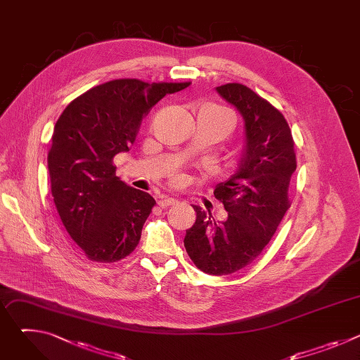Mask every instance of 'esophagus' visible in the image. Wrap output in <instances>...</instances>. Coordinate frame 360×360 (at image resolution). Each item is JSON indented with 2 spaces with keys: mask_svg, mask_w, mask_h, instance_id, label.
<instances>
[{
  "mask_svg": "<svg viewBox=\"0 0 360 360\" xmlns=\"http://www.w3.org/2000/svg\"><path fill=\"white\" fill-rule=\"evenodd\" d=\"M175 202H176V199H174V198L162 196V198L158 200V205H160V208H168V207H171V205H174Z\"/></svg>",
  "mask_w": 360,
  "mask_h": 360,
  "instance_id": "1",
  "label": "esophagus"
}]
</instances>
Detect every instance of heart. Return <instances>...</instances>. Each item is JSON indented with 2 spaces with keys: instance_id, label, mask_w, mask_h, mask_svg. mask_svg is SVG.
Instances as JSON below:
<instances>
[{
  "instance_id": "obj_1",
  "label": "heart",
  "mask_w": 360,
  "mask_h": 360,
  "mask_svg": "<svg viewBox=\"0 0 360 360\" xmlns=\"http://www.w3.org/2000/svg\"><path fill=\"white\" fill-rule=\"evenodd\" d=\"M205 110H210V111H214V112H217V114H221V115H224L225 118H228L229 120V117H228V114L222 110V108H219V107H217V105H208V107H205Z\"/></svg>"
}]
</instances>
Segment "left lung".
<instances>
[{
	"label": "left lung",
	"mask_w": 360,
	"mask_h": 360,
	"mask_svg": "<svg viewBox=\"0 0 360 360\" xmlns=\"http://www.w3.org/2000/svg\"><path fill=\"white\" fill-rule=\"evenodd\" d=\"M217 92L243 120L242 155L235 174L214 191L228 218L215 222L192 205L196 221L184 245L198 269L221 276L252 264L276 232L289 208L296 157L290 128L268 101L242 84L221 85Z\"/></svg>",
	"instance_id": "1"
}]
</instances>
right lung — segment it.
<instances>
[{"mask_svg": "<svg viewBox=\"0 0 360 360\" xmlns=\"http://www.w3.org/2000/svg\"><path fill=\"white\" fill-rule=\"evenodd\" d=\"M188 85L110 81L75 98L58 118L48 153L51 193L88 259L117 262L136 248L155 199L115 176L112 160L131 149L160 99Z\"/></svg>", "mask_w": 360, "mask_h": 360, "instance_id": "obj_1", "label": "right lung"}]
</instances>
